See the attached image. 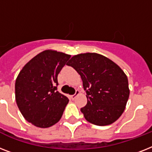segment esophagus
<instances>
[{"mask_svg": "<svg viewBox=\"0 0 152 152\" xmlns=\"http://www.w3.org/2000/svg\"><path fill=\"white\" fill-rule=\"evenodd\" d=\"M79 94H80V91H79V90H76V92H75V94H74V95H71V99H72V100L75 99L76 96H77V95H78Z\"/></svg>", "mask_w": 152, "mask_h": 152, "instance_id": "obj_1", "label": "esophagus"}]
</instances>
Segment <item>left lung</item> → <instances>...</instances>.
Returning a JSON list of instances; mask_svg holds the SVG:
<instances>
[{
    "instance_id": "8db88e82",
    "label": "left lung",
    "mask_w": 152,
    "mask_h": 152,
    "mask_svg": "<svg viewBox=\"0 0 152 152\" xmlns=\"http://www.w3.org/2000/svg\"><path fill=\"white\" fill-rule=\"evenodd\" d=\"M81 76L88 102L80 109L94 125H110L122 114L129 97L127 76L103 55L86 53L75 55L68 63Z\"/></svg>"
}]
</instances>
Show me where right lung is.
Listing matches in <instances>:
<instances>
[{"mask_svg": "<svg viewBox=\"0 0 152 152\" xmlns=\"http://www.w3.org/2000/svg\"><path fill=\"white\" fill-rule=\"evenodd\" d=\"M71 55L47 50L25 64L15 80V101L23 118L39 128L61 118L69 99L57 91V76Z\"/></svg>", "mask_w": 152, "mask_h": 152, "instance_id": "add662e5", "label": "right lung"}]
</instances>
